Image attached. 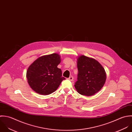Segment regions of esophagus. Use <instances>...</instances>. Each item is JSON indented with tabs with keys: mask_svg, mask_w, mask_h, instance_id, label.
I'll return each instance as SVG.
<instances>
[{
	"mask_svg": "<svg viewBox=\"0 0 132 132\" xmlns=\"http://www.w3.org/2000/svg\"><path fill=\"white\" fill-rule=\"evenodd\" d=\"M68 79H69V80H70V81H73V79H74V77H73V76H70V77L68 78Z\"/></svg>",
	"mask_w": 132,
	"mask_h": 132,
	"instance_id": "obj_1",
	"label": "esophagus"
}]
</instances>
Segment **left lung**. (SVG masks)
Listing matches in <instances>:
<instances>
[{
	"label": "left lung",
	"instance_id": "1",
	"mask_svg": "<svg viewBox=\"0 0 132 132\" xmlns=\"http://www.w3.org/2000/svg\"><path fill=\"white\" fill-rule=\"evenodd\" d=\"M77 65L78 74L74 87L77 92L86 96L98 92L106 79V72L102 65L96 59L85 55L78 57Z\"/></svg>",
	"mask_w": 132,
	"mask_h": 132
}]
</instances>
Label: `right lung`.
<instances>
[{
    "instance_id": "1",
    "label": "right lung",
    "mask_w": 132,
    "mask_h": 132,
    "mask_svg": "<svg viewBox=\"0 0 132 132\" xmlns=\"http://www.w3.org/2000/svg\"><path fill=\"white\" fill-rule=\"evenodd\" d=\"M61 57L57 53L44 55L35 60L28 68L26 76L31 88L38 94L47 95L54 92L64 77L57 68Z\"/></svg>"
}]
</instances>
